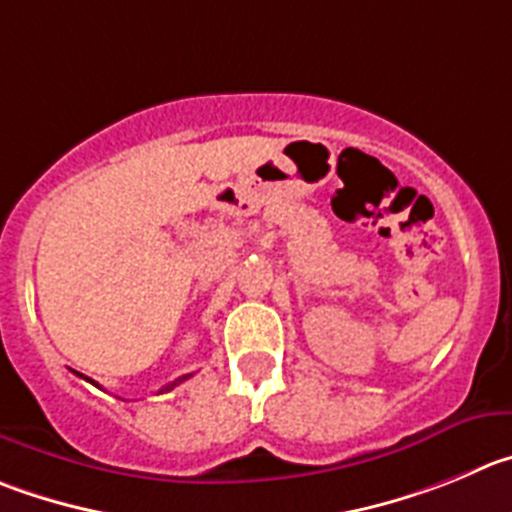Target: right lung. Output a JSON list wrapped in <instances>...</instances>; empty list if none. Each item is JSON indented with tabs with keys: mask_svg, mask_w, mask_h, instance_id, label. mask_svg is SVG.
<instances>
[{
	"mask_svg": "<svg viewBox=\"0 0 512 512\" xmlns=\"http://www.w3.org/2000/svg\"><path fill=\"white\" fill-rule=\"evenodd\" d=\"M80 376H83V374H80ZM189 376H191V374H186V376H179V379H176V381H171V384H166L164 389H159V394H164V391H171V389H174V386H179L181 381H186V379H189ZM83 379H88V376H83ZM88 381H90V379H88ZM93 384H95V381H93Z\"/></svg>",
	"mask_w": 512,
	"mask_h": 512,
	"instance_id": "obj_1",
	"label": "right lung"
}]
</instances>
